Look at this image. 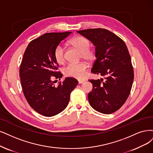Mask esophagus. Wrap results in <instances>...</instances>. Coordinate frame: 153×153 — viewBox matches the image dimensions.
Instances as JSON below:
<instances>
[{
  "label": "esophagus",
  "mask_w": 153,
  "mask_h": 153,
  "mask_svg": "<svg viewBox=\"0 0 153 153\" xmlns=\"http://www.w3.org/2000/svg\"><path fill=\"white\" fill-rule=\"evenodd\" d=\"M83 82H84V80H79V81H78V83H79V84H82Z\"/></svg>",
  "instance_id": "34e87169"
}]
</instances>
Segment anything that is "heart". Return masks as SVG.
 <instances>
[{
	"mask_svg": "<svg viewBox=\"0 0 153 153\" xmlns=\"http://www.w3.org/2000/svg\"><path fill=\"white\" fill-rule=\"evenodd\" d=\"M70 43L73 47L79 51L83 59L87 61H92L94 60L95 53L93 50L89 48L91 43L88 38L78 36L72 38ZM64 53L65 49L63 45L62 44L58 45L54 51L55 59L58 63L60 64L64 61ZM87 67V65L84 62L77 64L71 63L64 68V73L65 76L67 77L81 79L86 74Z\"/></svg>",
	"mask_w": 153,
	"mask_h": 153,
	"instance_id": "heart-1",
	"label": "heart"
}]
</instances>
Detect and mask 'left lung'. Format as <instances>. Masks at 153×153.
Masks as SVG:
<instances>
[{"label": "left lung", "mask_w": 153, "mask_h": 153, "mask_svg": "<svg viewBox=\"0 0 153 153\" xmlns=\"http://www.w3.org/2000/svg\"><path fill=\"white\" fill-rule=\"evenodd\" d=\"M77 32L95 47L97 59L91 72L105 78V80H89L93 84L92 91L88 93L89 104L97 111L112 114L126 101L134 81V70L127 47L121 38L105 29Z\"/></svg>", "instance_id": "1"}]
</instances>
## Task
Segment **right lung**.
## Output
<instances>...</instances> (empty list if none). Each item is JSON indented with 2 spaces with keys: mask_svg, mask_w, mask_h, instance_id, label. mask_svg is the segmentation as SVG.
<instances>
[{
  "mask_svg": "<svg viewBox=\"0 0 153 153\" xmlns=\"http://www.w3.org/2000/svg\"><path fill=\"white\" fill-rule=\"evenodd\" d=\"M72 32L45 33L33 39L25 50L19 69L25 97L31 108L45 117H53L68 105L70 94L78 81L66 77L55 87L52 79L62 74L58 69L54 51L58 45Z\"/></svg>",
  "mask_w": 153,
  "mask_h": 153,
  "instance_id": "add662e5",
  "label": "right lung"
}]
</instances>
